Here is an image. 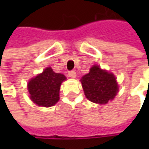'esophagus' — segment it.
<instances>
[{"mask_svg":"<svg viewBox=\"0 0 149 149\" xmlns=\"http://www.w3.org/2000/svg\"><path fill=\"white\" fill-rule=\"evenodd\" d=\"M68 75H69V77H72V78H75V77H76V76H77V73H76V72H74V71H71V72H69Z\"/></svg>","mask_w":149,"mask_h":149,"instance_id":"obj_1","label":"esophagus"}]
</instances>
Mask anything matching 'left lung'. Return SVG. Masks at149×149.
<instances>
[{
    "label": "left lung",
    "mask_w": 149,
    "mask_h": 149,
    "mask_svg": "<svg viewBox=\"0 0 149 149\" xmlns=\"http://www.w3.org/2000/svg\"><path fill=\"white\" fill-rule=\"evenodd\" d=\"M80 81L86 98L95 104H105L113 100L119 90L115 75L97 65Z\"/></svg>",
    "instance_id": "1"
}]
</instances>
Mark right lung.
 I'll return each instance as SVG.
<instances>
[{"label":"right lung","instance_id":"add662e5","mask_svg":"<svg viewBox=\"0 0 149 149\" xmlns=\"http://www.w3.org/2000/svg\"><path fill=\"white\" fill-rule=\"evenodd\" d=\"M65 76L56 73L51 67H46L42 73L29 80L27 89L31 100L39 106L51 107L59 100V90Z\"/></svg>","mask_w":149,"mask_h":149}]
</instances>
